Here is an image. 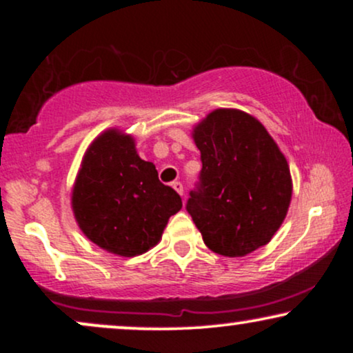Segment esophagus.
<instances>
[{"mask_svg": "<svg viewBox=\"0 0 353 353\" xmlns=\"http://www.w3.org/2000/svg\"><path fill=\"white\" fill-rule=\"evenodd\" d=\"M171 185H172V188H174V190H176V192H177V194H181V196H182V194H184V185H182L179 181H174Z\"/></svg>", "mask_w": 353, "mask_h": 353, "instance_id": "obj_1", "label": "esophagus"}]
</instances>
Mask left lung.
<instances>
[{"label": "left lung", "instance_id": "left-lung-1", "mask_svg": "<svg viewBox=\"0 0 353 353\" xmlns=\"http://www.w3.org/2000/svg\"><path fill=\"white\" fill-rule=\"evenodd\" d=\"M192 137L202 169L185 209L204 244L225 257L269 244L289 210L292 179L267 129L244 111L216 109Z\"/></svg>", "mask_w": 353, "mask_h": 353}]
</instances>
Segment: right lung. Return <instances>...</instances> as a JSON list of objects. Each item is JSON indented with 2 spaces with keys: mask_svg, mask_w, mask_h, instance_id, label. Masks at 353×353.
<instances>
[{
  "mask_svg": "<svg viewBox=\"0 0 353 353\" xmlns=\"http://www.w3.org/2000/svg\"><path fill=\"white\" fill-rule=\"evenodd\" d=\"M72 212L89 241L121 257L148 252L163 237L181 196L143 161L134 137L108 129L88 148L71 196Z\"/></svg>",
  "mask_w": 353,
  "mask_h": 353,
  "instance_id": "1",
  "label": "right lung"
}]
</instances>
